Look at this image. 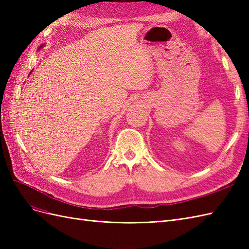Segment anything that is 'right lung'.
Masks as SVG:
<instances>
[{"label": "right lung", "mask_w": 249, "mask_h": 249, "mask_svg": "<svg viewBox=\"0 0 249 249\" xmlns=\"http://www.w3.org/2000/svg\"><path fill=\"white\" fill-rule=\"evenodd\" d=\"M43 46H44V44H41V46L39 47V50H40V49H42V48H43Z\"/></svg>", "instance_id": "add662e5"}]
</instances>
